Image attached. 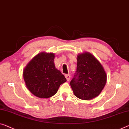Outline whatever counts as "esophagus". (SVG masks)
Listing matches in <instances>:
<instances>
[{
  "label": "esophagus",
  "instance_id": "obj_1",
  "mask_svg": "<svg viewBox=\"0 0 129 129\" xmlns=\"http://www.w3.org/2000/svg\"><path fill=\"white\" fill-rule=\"evenodd\" d=\"M65 77H66V80H67V81H70V78H71V76L70 74H66L65 75Z\"/></svg>",
  "mask_w": 129,
  "mask_h": 129
}]
</instances>
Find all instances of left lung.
I'll return each mask as SVG.
<instances>
[{
  "label": "left lung",
  "mask_w": 129,
  "mask_h": 129,
  "mask_svg": "<svg viewBox=\"0 0 129 129\" xmlns=\"http://www.w3.org/2000/svg\"><path fill=\"white\" fill-rule=\"evenodd\" d=\"M107 75L100 63L88 52L77 56L76 73L70 81L75 96L82 100H91L102 92Z\"/></svg>",
  "instance_id": "left-lung-1"
}]
</instances>
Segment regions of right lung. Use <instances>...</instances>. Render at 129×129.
<instances>
[{"instance_id":"add662e5","label":"right lung","mask_w":129,"mask_h":129,"mask_svg":"<svg viewBox=\"0 0 129 129\" xmlns=\"http://www.w3.org/2000/svg\"><path fill=\"white\" fill-rule=\"evenodd\" d=\"M55 55L41 52L35 56L23 71V79L31 93L40 98H49L67 81L64 75L55 68Z\"/></svg>"}]
</instances>
